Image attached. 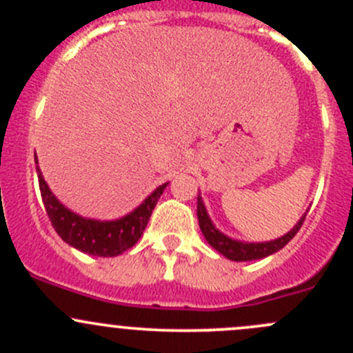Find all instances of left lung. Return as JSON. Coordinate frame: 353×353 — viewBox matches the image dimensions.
<instances>
[{
    "instance_id": "obj_1",
    "label": "left lung",
    "mask_w": 353,
    "mask_h": 353,
    "mask_svg": "<svg viewBox=\"0 0 353 353\" xmlns=\"http://www.w3.org/2000/svg\"><path fill=\"white\" fill-rule=\"evenodd\" d=\"M305 215H302V219L299 220L297 225L285 234V236L279 237L275 241H268V243H241V241L230 239L225 234L220 232L219 229H215V225L210 220L208 213H206L205 205H203L201 196H198V222L199 229H201L203 236H205L206 243L212 245L213 249L223 254L225 258L232 259V261H251V259H261L266 256L273 254V252L280 251L283 245L290 243L294 239L295 234L299 232V229L304 223Z\"/></svg>"
}]
</instances>
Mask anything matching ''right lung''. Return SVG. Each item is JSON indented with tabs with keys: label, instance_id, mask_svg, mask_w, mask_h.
Listing matches in <instances>:
<instances>
[{
	"label": "right lung",
	"instance_id": "1",
	"mask_svg": "<svg viewBox=\"0 0 353 353\" xmlns=\"http://www.w3.org/2000/svg\"><path fill=\"white\" fill-rule=\"evenodd\" d=\"M35 163H37V157H35ZM37 177L46 212H48L49 220L58 236L65 243L77 248L78 251L92 256H102V258H112V256L121 254L138 243L148 220H150L160 194L167 186L165 183L157 188L154 193L138 208H134L130 215L117 220H109V222H101V220L83 219L68 210L65 205H61L49 190L39 165Z\"/></svg>",
	"mask_w": 353,
	"mask_h": 353
}]
</instances>
